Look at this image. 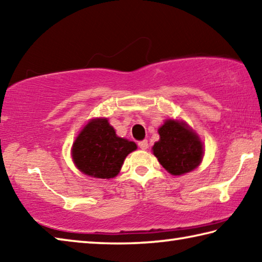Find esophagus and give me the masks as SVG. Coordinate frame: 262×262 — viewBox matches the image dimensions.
<instances>
[{
  "mask_svg": "<svg viewBox=\"0 0 262 262\" xmlns=\"http://www.w3.org/2000/svg\"><path fill=\"white\" fill-rule=\"evenodd\" d=\"M139 147L142 149V150H145L148 148V141L147 140H143L139 142Z\"/></svg>",
  "mask_w": 262,
  "mask_h": 262,
  "instance_id": "34e87169",
  "label": "esophagus"
}]
</instances>
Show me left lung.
Segmentation results:
<instances>
[{"label": "left lung", "instance_id": "8db88e82", "mask_svg": "<svg viewBox=\"0 0 262 262\" xmlns=\"http://www.w3.org/2000/svg\"><path fill=\"white\" fill-rule=\"evenodd\" d=\"M158 134L159 141L154 144L152 152L168 173L181 176L200 165L203 144L185 122L168 119Z\"/></svg>", "mask_w": 262, "mask_h": 262}]
</instances>
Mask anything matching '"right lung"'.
<instances>
[{
	"label": "right lung",
	"instance_id": "obj_1",
	"mask_svg": "<svg viewBox=\"0 0 262 262\" xmlns=\"http://www.w3.org/2000/svg\"><path fill=\"white\" fill-rule=\"evenodd\" d=\"M136 148L135 142L117 136L107 119L97 118L89 121L76 137L72 156L84 174L110 179L120 172L125 158Z\"/></svg>",
	"mask_w": 262,
	"mask_h": 262
}]
</instances>
